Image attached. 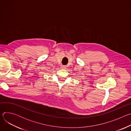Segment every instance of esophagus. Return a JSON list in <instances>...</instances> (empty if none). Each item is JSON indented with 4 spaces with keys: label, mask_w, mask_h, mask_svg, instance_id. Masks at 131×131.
Returning a JSON list of instances; mask_svg holds the SVG:
<instances>
[{
    "label": "esophagus",
    "mask_w": 131,
    "mask_h": 131,
    "mask_svg": "<svg viewBox=\"0 0 131 131\" xmlns=\"http://www.w3.org/2000/svg\"><path fill=\"white\" fill-rule=\"evenodd\" d=\"M66 66H62V68H66Z\"/></svg>",
    "instance_id": "esophagus-1"
}]
</instances>
